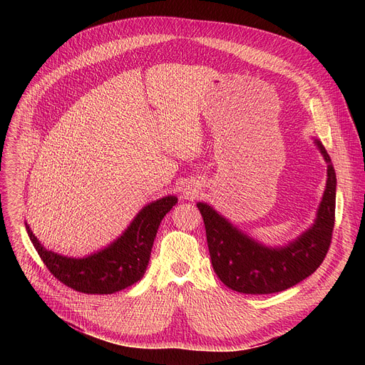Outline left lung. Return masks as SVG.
Returning a JSON list of instances; mask_svg holds the SVG:
<instances>
[{
  "mask_svg": "<svg viewBox=\"0 0 365 365\" xmlns=\"http://www.w3.org/2000/svg\"><path fill=\"white\" fill-rule=\"evenodd\" d=\"M327 163V185L314 225L282 247H266L245 235L213 207L198 202L210 257L220 281L240 293L271 294L290 289L312 275L331 244L336 213V171L330 155L315 140Z\"/></svg>",
  "mask_w": 365,
  "mask_h": 365,
  "instance_id": "obj_1",
  "label": "left lung"
}]
</instances>
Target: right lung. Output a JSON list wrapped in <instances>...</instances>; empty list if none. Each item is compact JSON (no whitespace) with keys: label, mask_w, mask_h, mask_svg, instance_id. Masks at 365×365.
<instances>
[{"label":"right lung","mask_w":365,"mask_h":365,"mask_svg":"<svg viewBox=\"0 0 365 365\" xmlns=\"http://www.w3.org/2000/svg\"><path fill=\"white\" fill-rule=\"evenodd\" d=\"M176 202L178 198L173 195L149 202L118 240L87 257L75 259L50 252L36 240L28 225L26 231L54 278L80 293L112 294L143 277L158 226Z\"/></svg>","instance_id":"right-lung-1"}]
</instances>
